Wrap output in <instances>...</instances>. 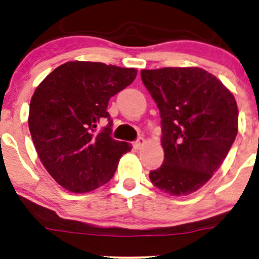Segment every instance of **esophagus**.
Instances as JSON below:
<instances>
[{
	"mask_svg": "<svg viewBox=\"0 0 259 259\" xmlns=\"http://www.w3.org/2000/svg\"><path fill=\"white\" fill-rule=\"evenodd\" d=\"M144 144H145V140L143 139V138H139V139L135 140V142L133 143V145H134L135 149H140Z\"/></svg>",
	"mask_w": 259,
	"mask_h": 259,
	"instance_id": "1",
	"label": "esophagus"
}]
</instances>
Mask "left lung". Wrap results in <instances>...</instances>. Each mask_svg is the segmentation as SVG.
Returning a JSON list of instances; mask_svg holds the SVG:
<instances>
[{
  "instance_id": "left-lung-1",
  "label": "left lung",
  "mask_w": 259,
  "mask_h": 259,
  "mask_svg": "<svg viewBox=\"0 0 259 259\" xmlns=\"http://www.w3.org/2000/svg\"><path fill=\"white\" fill-rule=\"evenodd\" d=\"M161 117L164 161L149 174L171 195L197 192L226 159L238 132L233 94L199 67L142 70Z\"/></svg>"
}]
</instances>
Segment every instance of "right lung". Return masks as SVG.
Listing matches in <instances>:
<instances>
[{
  "label": "right lung",
  "mask_w": 259,
  "mask_h": 259,
  "mask_svg": "<svg viewBox=\"0 0 259 259\" xmlns=\"http://www.w3.org/2000/svg\"><path fill=\"white\" fill-rule=\"evenodd\" d=\"M137 72L103 62L70 61L36 88L28 127L41 163L62 188L88 193L114 177L119 159L132 146L111 138L113 120L106 109ZM104 121L108 125L96 133Z\"/></svg>",
  "instance_id": "add662e5"
}]
</instances>
